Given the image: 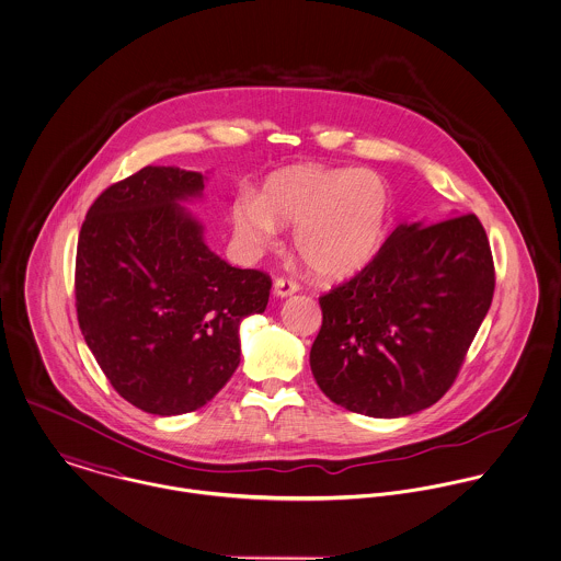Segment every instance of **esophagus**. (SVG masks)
Masks as SVG:
<instances>
[{
	"label": "esophagus",
	"mask_w": 561,
	"mask_h": 561,
	"mask_svg": "<svg viewBox=\"0 0 561 561\" xmlns=\"http://www.w3.org/2000/svg\"><path fill=\"white\" fill-rule=\"evenodd\" d=\"M297 290H299V286H297V282H293V279L277 277V279L273 282V295H275V297H279V299L293 297Z\"/></svg>",
	"instance_id": "1"
}]
</instances>
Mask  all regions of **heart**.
<instances>
[{
    "mask_svg": "<svg viewBox=\"0 0 561 561\" xmlns=\"http://www.w3.org/2000/svg\"><path fill=\"white\" fill-rule=\"evenodd\" d=\"M389 210L391 193L378 174L306 163L273 172L257 197H241L232 224L255 248L266 245L277 226H297V255L320 279L337 282L376 255Z\"/></svg>",
    "mask_w": 561,
    "mask_h": 561,
    "instance_id": "heart-1",
    "label": "heart"
}]
</instances>
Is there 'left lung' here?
<instances>
[{"instance_id": "obj_1", "label": "left lung", "mask_w": 561, "mask_h": 561, "mask_svg": "<svg viewBox=\"0 0 561 561\" xmlns=\"http://www.w3.org/2000/svg\"><path fill=\"white\" fill-rule=\"evenodd\" d=\"M400 224L373 262L320 297L311 374L368 417H407L449 389L486 318L495 268L476 215Z\"/></svg>"}]
</instances>
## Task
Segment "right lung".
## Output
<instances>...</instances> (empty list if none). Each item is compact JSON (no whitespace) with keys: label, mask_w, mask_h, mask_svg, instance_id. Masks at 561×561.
Returning <instances> with one entry per match:
<instances>
[{"label":"right lung","mask_w":561,"mask_h":561,"mask_svg":"<svg viewBox=\"0 0 561 561\" xmlns=\"http://www.w3.org/2000/svg\"><path fill=\"white\" fill-rule=\"evenodd\" d=\"M206 174L148 165L105 188L77 243L79 329L133 407L183 415L204 407L241 364V322L262 313L271 279L208 250L185 204Z\"/></svg>","instance_id":"1"}]
</instances>
